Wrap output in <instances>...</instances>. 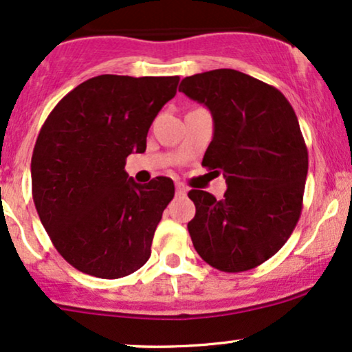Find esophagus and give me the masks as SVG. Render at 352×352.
Wrapping results in <instances>:
<instances>
[{
  "label": "esophagus",
  "mask_w": 352,
  "mask_h": 352,
  "mask_svg": "<svg viewBox=\"0 0 352 352\" xmlns=\"http://www.w3.org/2000/svg\"><path fill=\"white\" fill-rule=\"evenodd\" d=\"M186 191H188V188L184 184H180V182H177L175 184V193L179 195V197H185Z\"/></svg>",
  "instance_id": "34e87169"
}]
</instances>
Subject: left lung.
Instances as JSON below:
<instances>
[{
  "mask_svg": "<svg viewBox=\"0 0 352 352\" xmlns=\"http://www.w3.org/2000/svg\"><path fill=\"white\" fill-rule=\"evenodd\" d=\"M179 91L211 112L214 135L201 164L228 184L222 199L190 190L195 250L226 273L255 268L281 250L300 217L309 153L294 109L276 87L235 69L188 76Z\"/></svg>",
  "mask_w": 352,
  "mask_h": 352,
  "instance_id": "1",
  "label": "left lung"
}]
</instances>
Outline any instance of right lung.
<instances>
[{
  "label": "right lung",
  "mask_w": 352,
  "mask_h": 352,
  "mask_svg": "<svg viewBox=\"0 0 352 352\" xmlns=\"http://www.w3.org/2000/svg\"><path fill=\"white\" fill-rule=\"evenodd\" d=\"M179 81L102 74L66 94L43 123L30 162L35 209L58 253L82 273L118 279L149 260L175 186L168 177L136 184L124 164L146 151Z\"/></svg>",
  "instance_id": "obj_1"
}]
</instances>
